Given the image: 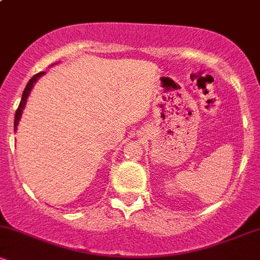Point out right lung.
I'll list each match as a JSON object with an SVG mask.
<instances>
[{
  "mask_svg": "<svg viewBox=\"0 0 260 260\" xmlns=\"http://www.w3.org/2000/svg\"><path fill=\"white\" fill-rule=\"evenodd\" d=\"M43 74H44V72H40V73L35 74V76L32 77V78H31L30 80H29L28 84H26L24 91H23L22 100H20L19 106H18V109H17V111H16V117H14V131H17V126H18V123H19L20 117H22L23 109H24L25 103H26V99H28L29 94H30V91H31V89H32V85L35 84V82H37V80H38L39 78H40V77L43 76Z\"/></svg>",
  "mask_w": 260,
  "mask_h": 260,
  "instance_id": "right-lung-1",
  "label": "right lung"
}]
</instances>
